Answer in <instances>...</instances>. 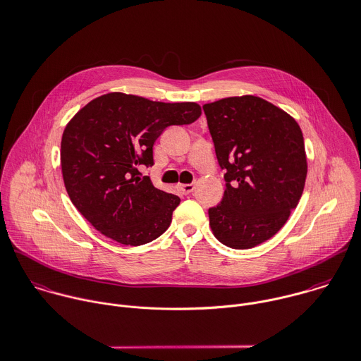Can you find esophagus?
<instances>
[{"label":"esophagus","instance_id":"34e87169","mask_svg":"<svg viewBox=\"0 0 361 361\" xmlns=\"http://www.w3.org/2000/svg\"><path fill=\"white\" fill-rule=\"evenodd\" d=\"M194 188H195V185H194V184H178V190H180V191H181V194H184V195H187V194L192 192V191H194Z\"/></svg>","mask_w":361,"mask_h":361}]
</instances>
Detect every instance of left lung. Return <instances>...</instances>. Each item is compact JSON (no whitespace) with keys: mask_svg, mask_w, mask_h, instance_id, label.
<instances>
[{"mask_svg":"<svg viewBox=\"0 0 361 361\" xmlns=\"http://www.w3.org/2000/svg\"><path fill=\"white\" fill-rule=\"evenodd\" d=\"M202 108L226 171L224 198L208 211L212 233L228 247H255L273 238L300 202L308 171L302 130L286 111L255 95Z\"/></svg>","mask_w":361,"mask_h":361,"instance_id":"8db88e82","label":"left lung"}]
</instances>
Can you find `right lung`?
Wrapping results in <instances>:
<instances>
[{
    "label": "right lung",
    "mask_w": 361,
    "mask_h": 361,
    "mask_svg": "<svg viewBox=\"0 0 361 361\" xmlns=\"http://www.w3.org/2000/svg\"><path fill=\"white\" fill-rule=\"evenodd\" d=\"M201 115L197 102H159L108 92L82 106L66 125L60 163L64 187L78 212L102 235L140 246L171 224L177 195L156 188L139 166H153V145L171 125Z\"/></svg>",
    "instance_id": "1"
}]
</instances>
